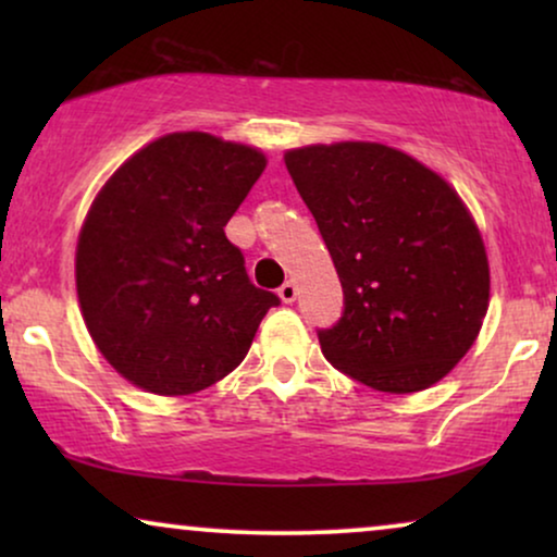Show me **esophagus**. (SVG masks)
Here are the masks:
<instances>
[{
    "label": "esophagus",
    "mask_w": 557,
    "mask_h": 557,
    "mask_svg": "<svg viewBox=\"0 0 557 557\" xmlns=\"http://www.w3.org/2000/svg\"><path fill=\"white\" fill-rule=\"evenodd\" d=\"M278 299L284 301V304H294L296 301V284H294V281H286V284L278 288Z\"/></svg>",
    "instance_id": "34e87169"
}]
</instances>
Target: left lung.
Wrapping results in <instances>:
<instances>
[{"instance_id":"left-lung-1","label":"left lung","mask_w":557,"mask_h":557,"mask_svg":"<svg viewBox=\"0 0 557 557\" xmlns=\"http://www.w3.org/2000/svg\"><path fill=\"white\" fill-rule=\"evenodd\" d=\"M284 162L345 288V314L319 332L326 360L380 393L436 385L490 309V258L459 193L377 141L309 144Z\"/></svg>"}]
</instances>
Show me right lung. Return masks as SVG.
Masks as SVG:
<instances>
[{
	"instance_id": "1",
	"label": "right lung",
	"mask_w": 557,
	"mask_h": 557,
	"mask_svg": "<svg viewBox=\"0 0 557 557\" xmlns=\"http://www.w3.org/2000/svg\"><path fill=\"white\" fill-rule=\"evenodd\" d=\"M265 164L250 144L174 132L98 189L75 246V292L98 352L132 385L193 395L248 355L278 296L250 284L225 225Z\"/></svg>"
}]
</instances>
